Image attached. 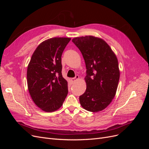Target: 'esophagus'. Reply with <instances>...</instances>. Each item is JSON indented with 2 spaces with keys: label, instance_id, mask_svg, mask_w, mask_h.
Masks as SVG:
<instances>
[{
  "label": "esophagus",
  "instance_id": "1",
  "mask_svg": "<svg viewBox=\"0 0 149 149\" xmlns=\"http://www.w3.org/2000/svg\"><path fill=\"white\" fill-rule=\"evenodd\" d=\"M78 79H79V76L78 75H76V76H75L74 78H71V81L73 82H75L76 81H77Z\"/></svg>",
  "mask_w": 149,
  "mask_h": 149
}]
</instances>
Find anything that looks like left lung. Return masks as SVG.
Masks as SVG:
<instances>
[{
	"label": "left lung",
	"instance_id": "1",
	"mask_svg": "<svg viewBox=\"0 0 149 149\" xmlns=\"http://www.w3.org/2000/svg\"><path fill=\"white\" fill-rule=\"evenodd\" d=\"M72 42L81 52L86 67V89L79 96L81 105L88 111H101L116 95L120 76L118 58L101 38L86 36Z\"/></svg>",
	"mask_w": 149,
	"mask_h": 149
}]
</instances>
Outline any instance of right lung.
<instances>
[{
    "instance_id": "add662e5",
    "label": "right lung",
    "mask_w": 149,
    "mask_h": 149,
    "mask_svg": "<svg viewBox=\"0 0 149 149\" xmlns=\"http://www.w3.org/2000/svg\"><path fill=\"white\" fill-rule=\"evenodd\" d=\"M70 38L55 37L40 43L27 68V84L31 99L39 108L53 112L63 105L68 82L61 73V55Z\"/></svg>"
}]
</instances>
